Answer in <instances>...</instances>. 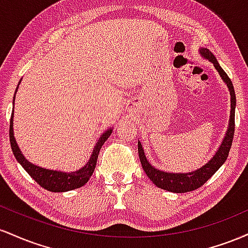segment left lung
I'll use <instances>...</instances> for the list:
<instances>
[{"mask_svg": "<svg viewBox=\"0 0 248 248\" xmlns=\"http://www.w3.org/2000/svg\"><path fill=\"white\" fill-rule=\"evenodd\" d=\"M201 55L205 57L206 59H209L211 62H213V65H215V67L217 69L219 75L221 76V78L224 79V81L226 82L227 86H229L230 93H231V116H230V126L229 129H227L226 136H225L223 143L220 144V148H219L218 152L216 153V155L211 158V161H210L209 163H206L203 168H201V169L189 173H170L155 169V168L148 163L141 143L139 142V156H140L142 168H143V170L146 171L147 176L150 178V181H152L156 186L170 192L182 193L193 191V190L198 189V187H201L205 182L209 181L213 173L217 171L219 168L223 166L224 162L226 161L227 156H229L230 149H231L232 146L233 135H234L235 93L231 79L229 78L226 72L221 69L220 65H219V62H217V59H216V57L211 53V51H209L207 49H201Z\"/></svg>", "mask_w": 248, "mask_h": 248, "instance_id": "8db88e82", "label": "left lung"}]
</instances>
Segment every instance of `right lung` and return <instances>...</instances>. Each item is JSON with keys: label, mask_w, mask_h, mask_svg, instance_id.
<instances>
[{"label": "right lung", "mask_w": 248, "mask_h": 248, "mask_svg": "<svg viewBox=\"0 0 248 248\" xmlns=\"http://www.w3.org/2000/svg\"><path fill=\"white\" fill-rule=\"evenodd\" d=\"M15 99V96H14ZM13 115L14 110L11 113L10 119V128H9V138H10V144L11 149H13L14 155H15L16 160L21 163V166L24 168V170L32 177L39 186L44 187V189L49 190L51 192H65L70 191V190L78 189L87 183L88 179L91 178L93 171H94L96 166V160H98L99 152H100L102 144L105 141L109 138L112 134V129H108L106 133L101 135L99 141L96 142L94 149H93V154L91 156L90 161L87 162L86 166L81 169L77 170L75 172H61V171H53V170H47L44 168L37 167L35 164H31L29 161L25 160L23 154L21 153L18 146H17L15 138H14L13 132Z\"/></svg>", "instance_id": "1"}]
</instances>
